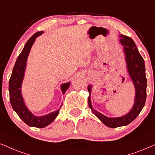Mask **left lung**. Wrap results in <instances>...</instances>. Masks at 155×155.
<instances>
[{"instance_id": "8db88e82", "label": "left lung", "mask_w": 155, "mask_h": 155, "mask_svg": "<svg viewBox=\"0 0 155 155\" xmlns=\"http://www.w3.org/2000/svg\"><path fill=\"white\" fill-rule=\"evenodd\" d=\"M120 40L124 45V50L126 55V61L127 69L132 80L136 89L135 102L132 109L127 115L118 118H108L101 113L93 108L91 106V85L87 87L89 91L88 105L93 114L98 117L105 125L110 128H116L127 126L136 118L142 108H144L147 98V78L145 74L144 61L142 55L139 54L138 49L135 45L134 41L130 37L127 36H121Z\"/></svg>"}]
</instances>
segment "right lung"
Listing matches in <instances>:
<instances>
[{"label": "right lung", "mask_w": 155, "mask_h": 155, "mask_svg": "<svg viewBox=\"0 0 155 155\" xmlns=\"http://www.w3.org/2000/svg\"><path fill=\"white\" fill-rule=\"evenodd\" d=\"M43 31L37 32L28 40L25 45L24 49L21 54L18 55L15 65L13 67L12 74L9 80V95L10 101L13 109L16 111L21 119L28 126L37 128H44L51 124L57 116L58 115L59 110L50 113L48 115L44 116H35L31 114L25 106L21 93V86L26 68V62L27 57L32 45L38 36L41 35ZM70 86V83H64L62 85L61 88L63 93H64Z\"/></svg>", "instance_id": "obj_1"}]
</instances>
